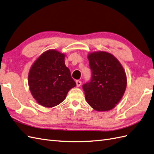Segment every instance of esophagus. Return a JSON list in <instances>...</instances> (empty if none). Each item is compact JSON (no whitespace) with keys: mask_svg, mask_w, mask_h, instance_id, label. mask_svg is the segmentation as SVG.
<instances>
[{"mask_svg":"<svg viewBox=\"0 0 154 154\" xmlns=\"http://www.w3.org/2000/svg\"><path fill=\"white\" fill-rule=\"evenodd\" d=\"M76 85H77V86H78V87H79V86L81 85V81H76Z\"/></svg>","mask_w":154,"mask_h":154,"instance_id":"obj_1","label":"esophagus"}]
</instances>
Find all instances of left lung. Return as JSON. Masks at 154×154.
I'll return each mask as SVG.
<instances>
[{"mask_svg":"<svg viewBox=\"0 0 154 154\" xmlns=\"http://www.w3.org/2000/svg\"><path fill=\"white\" fill-rule=\"evenodd\" d=\"M92 72L91 81L83 85L86 102L96 111H109L116 107L127 86L125 72L118 59L107 51L88 54Z\"/></svg>","mask_w":154,"mask_h":154,"instance_id":"1","label":"left lung"}]
</instances>
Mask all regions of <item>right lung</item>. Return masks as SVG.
<instances>
[{
  "label": "right lung",
  "mask_w": 154,
  "mask_h": 154,
  "mask_svg": "<svg viewBox=\"0 0 154 154\" xmlns=\"http://www.w3.org/2000/svg\"><path fill=\"white\" fill-rule=\"evenodd\" d=\"M64 53L55 49L43 53L29 70V90L37 103L51 108L65 100L69 90L76 86L65 65Z\"/></svg>",
  "instance_id": "1"
}]
</instances>
